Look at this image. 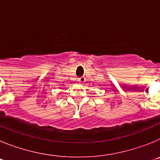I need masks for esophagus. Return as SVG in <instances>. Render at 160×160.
Wrapping results in <instances>:
<instances>
[{"label": "esophagus", "mask_w": 160, "mask_h": 160, "mask_svg": "<svg viewBox=\"0 0 160 160\" xmlns=\"http://www.w3.org/2000/svg\"><path fill=\"white\" fill-rule=\"evenodd\" d=\"M78 81L79 82H86V78L85 77H81V78H78Z\"/></svg>", "instance_id": "esophagus-1"}]
</instances>
